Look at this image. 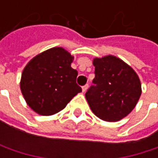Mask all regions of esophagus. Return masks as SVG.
<instances>
[{
	"label": "esophagus",
	"instance_id": "obj_1",
	"mask_svg": "<svg viewBox=\"0 0 158 158\" xmlns=\"http://www.w3.org/2000/svg\"><path fill=\"white\" fill-rule=\"evenodd\" d=\"M88 87H89V85H88V84L84 85V86L82 87V91H83V92H85V91H86V90L88 89Z\"/></svg>",
	"mask_w": 158,
	"mask_h": 158
}]
</instances>
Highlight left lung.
<instances>
[{
  "label": "left lung",
  "mask_w": 158,
  "mask_h": 158,
  "mask_svg": "<svg viewBox=\"0 0 158 158\" xmlns=\"http://www.w3.org/2000/svg\"><path fill=\"white\" fill-rule=\"evenodd\" d=\"M95 78L85 94L92 112L106 122H117L135 107L141 93L136 72L114 56L93 59Z\"/></svg>",
  "instance_id": "8db88e82"
}]
</instances>
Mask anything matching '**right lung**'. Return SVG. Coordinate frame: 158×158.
<instances>
[{
    "instance_id": "add662e5",
    "label": "right lung",
    "mask_w": 158,
    "mask_h": 158,
    "mask_svg": "<svg viewBox=\"0 0 158 158\" xmlns=\"http://www.w3.org/2000/svg\"><path fill=\"white\" fill-rule=\"evenodd\" d=\"M73 56L62 48L46 50L32 58L23 70L21 91L28 106L40 115L63 110L81 91L78 71L71 68Z\"/></svg>"
}]
</instances>
